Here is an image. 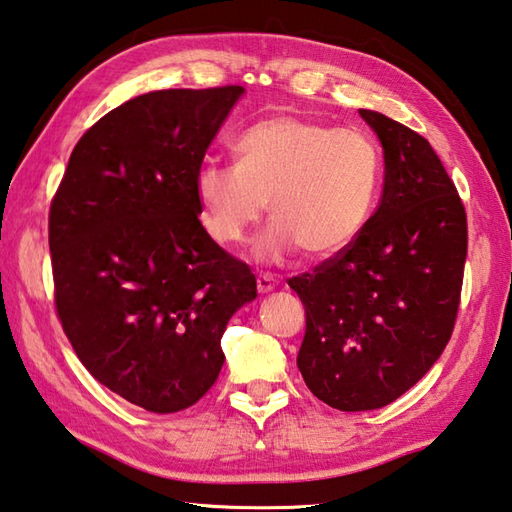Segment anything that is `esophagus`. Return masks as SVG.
<instances>
[{"mask_svg": "<svg viewBox=\"0 0 512 512\" xmlns=\"http://www.w3.org/2000/svg\"><path fill=\"white\" fill-rule=\"evenodd\" d=\"M277 286V279L273 277V275H257V290L262 295H266V293H270V290H273Z\"/></svg>", "mask_w": 512, "mask_h": 512, "instance_id": "1", "label": "esophagus"}]
</instances>
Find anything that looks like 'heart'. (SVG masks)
Instances as JSON below:
<instances>
[{"label":"heart","mask_w":512,"mask_h":512,"mask_svg":"<svg viewBox=\"0 0 512 512\" xmlns=\"http://www.w3.org/2000/svg\"><path fill=\"white\" fill-rule=\"evenodd\" d=\"M233 148L237 164L206 162L195 173L199 222L215 244H244L266 202L273 222L253 248L262 264L284 262L299 248L330 259L364 230L382 157L362 130L275 115L242 130Z\"/></svg>","instance_id":"heart-1"}]
</instances>
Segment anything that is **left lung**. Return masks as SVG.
I'll list each match as a JSON object with an SVG mask.
<instances>
[{
    "mask_svg": "<svg viewBox=\"0 0 512 512\" xmlns=\"http://www.w3.org/2000/svg\"><path fill=\"white\" fill-rule=\"evenodd\" d=\"M359 115L384 148L382 199L344 253L288 282L306 308L299 373L346 413L395 402L444 353L468 250L464 204L433 146L375 110Z\"/></svg>",
    "mask_w": 512,
    "mask_h": 512,
    "instance_id": "left-lung-1",
    "label": "left lung"
}]
</instances>
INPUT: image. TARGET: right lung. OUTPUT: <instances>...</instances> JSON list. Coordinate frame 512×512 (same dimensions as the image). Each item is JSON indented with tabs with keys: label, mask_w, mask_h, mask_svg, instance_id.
Here are the masks:
<instances>
[{
	"label": "right lung",
	"mask_w": 512,
	"mask_h": 512,
	"mask_svg": "<svg viewBox=\"0 0 512 512\" xmlns=\"http://www.w3.org/2000/svg\"><path fill=\"white\" fill-rule=\"evenodd\" d=\"M242 86L153 90L73 148L50 204L55 306L88 373L150 413L199 402L224 366L250 268L199 222L195 173Z\"/></svg>",
	"instance_id": "1"
}]
</instances>
